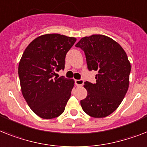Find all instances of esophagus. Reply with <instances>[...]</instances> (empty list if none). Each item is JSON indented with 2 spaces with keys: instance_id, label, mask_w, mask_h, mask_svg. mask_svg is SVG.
<instances>
[{
  "instance_id": "obj_1",
  "label": "esophagus",
  "mask_w": 147,
  "mask_h": 147,
  "mask_svg": "<svg viewBox=\"0 0 147 147\" xmlns=\"http://www.w3.org/2000/svg\"><path fill=\"white\" fill-rule=\"evenodd\" d=\"M83 83H84V81L82 80H75V84L76 85V86H82Z\"/></svg>"
}]
</instances>
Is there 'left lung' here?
<instances>
[{
  "label": "left lung",
  "mask_w": 147,
  "mask_h": 147,
  "mask_svg": "<svg viewBox=\"0 0 147 147\" xmlns=\"http://www.w3.org/2000/svg\"><path fill=\"white\" fill-rule=\"evenodd\" d=\"M84 51L89 71H98L96 83L86 82L82 110L94 118H104L118 108L129 86L131 64L122 47L103 34L84 37L76 44Z\"/></svg>",
  "instance_id": "8db88e82"
}]
</instances>
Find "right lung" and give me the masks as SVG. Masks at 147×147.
<instances>
[{
	"instance_id": "obj_1",
	"label": "right lung",
	"mask_w": 147,
	"mask_h": 147,
	"mask_svg": "<svg viewBox=\"0 0 147 147\" xmlns=\"http://www.w3.org/2000/svg\"><path fill=\"white\" fill-rule=\"evenodd\" d=\"M76 39L59 34L37 37L26 47L19 64L21 91L28 105L40 118L62 114L74 86L73 79L58 78L65 56Z\"/></svg>"
}]
</instances>
